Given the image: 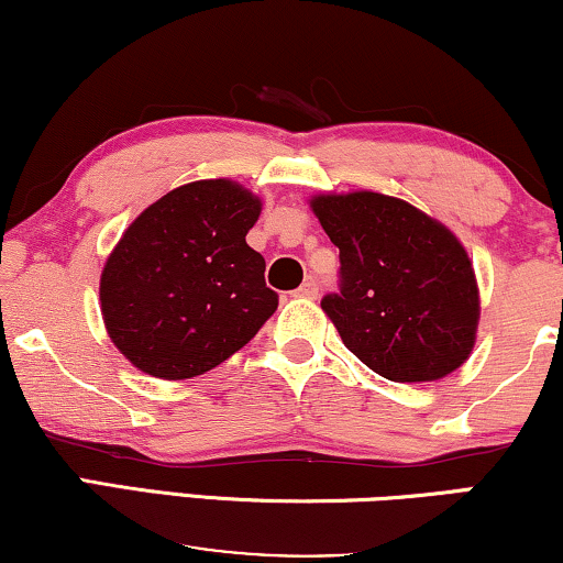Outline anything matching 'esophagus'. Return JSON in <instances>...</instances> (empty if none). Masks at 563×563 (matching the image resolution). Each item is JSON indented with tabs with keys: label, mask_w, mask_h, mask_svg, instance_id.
Returning <instances> with one entry per match:
<instances>
[{
	"label": "esophagus",
	"mask_w": 563,
	"mask_h": 563,
	"mask_svg": "<svg viewBox=\"0 0 563 563\" xmlns=\"http://www.w3.org/2000/svg\"><path fill=\"white\" fill-rule=\"evenodd\" d=\"M296 296H300V298H316V296H319V285H316V280H306L296 290Z\"/></svg>",
	"instance_id": "obj_1"
}]
</instances>
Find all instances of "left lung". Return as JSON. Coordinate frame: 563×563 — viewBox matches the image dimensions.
Listing matches in <instances>:
<instances>
[{"label":"left lung","mask_w":563,"mask_h":563,"mask_svg":"<svg viewBox=\"0 0 563 563\" xmlns=\"http://www.w3.org/2000/svg\"><path fill=\"white\" fill-rule=\"evenodd\" d=\"M311 209L339 247V292L321 308L346 350L393 383H431L462 367L479 321L462 242L385 194L313 196Z\"/></svg>","instance_id":"obj_1"}]
</instances>
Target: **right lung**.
<instances>
[{
	"instance_id": "add662e5",
	"label": "right lung",
	"mask_w": 563,
	"mask_h": 563,
	"mask_svg": "<svg viewBox=\"0 0 563 563\" xmlns=\"http://www.w3.org/2000/svg\"><path fill=\"white\" fill-rule=\"evenodd\" d=\"M260 209L234 180H196L126 227L99 296L109 336L134 367L161 379L203 375L263 329L278 292L244 242Z\"/></svg>"
}]
</instances>
